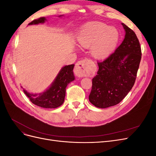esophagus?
<instances>
[{
  "label": "esophagus",
  "mask_w": 156,
  "mask_h": 156,
  "mask_svg": "<svg viewBox=\"0 0 156 156\" xmlns=\"http://www.w3.org/2000/svg\"><path fill=\"white\" fill-rule=\"evenodd\" d=\"M88 59L85 58L83 60L79 61L75 66L74 69V73L78 77H85L87 74V63Z\"/></svg>",
  "instance_id": "esophagus-1"
}]
</instances>
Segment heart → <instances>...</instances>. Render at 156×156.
<instances>
[{"label":"heart","mask_w":156,"mask_h":156,"mask_svg":"<svg viewBox=\"0 0 156 156\" xmlns=\"http://www.w3.org/2000/svg\"><path fill=\"white\" fill-rule=\"evenodd\" d=\"M119 34L106 24L90 22L84 25L77 36L79 44L83 48L91 47V53L96 58H104L116 47Z\"/></svg>","instance_id":"1"}]
</instances>
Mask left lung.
Segmentation results:
<instances>
[{"instance_id": "1", "label": "left lung", "mask_w": 156, "mask_h": 156, "mask_svg": "<svg viewBox=\"0 0 156 156\" xmlns=\"http://www.w3.org/2000/svg\"><path fill=\"white\" fill-rule=\"evenodd\" d=\"M125 38L114 53L98 61L89 101L99 108L119 103L133 87L141 60V48L135 33L124 23Z\"/></svg>"}]
</instances>
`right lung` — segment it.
<instances>
[{
	"instance_id": "obj_1",
	"label": "right lung",
	"mask_w": 156,
	"mask_h": 156,
	"mask_svg": "<svg viewBox=\"0 0 156 156\" xmlns=\"http://www.w3.org/2000/svg\"><path fill=\"white\" fill-rule=\"evenodd\" d=\"M45 17H40L33 20L29 25H36L43 23ZM74 64L66 66L60 71L51 86L43 93L32 94L24 90V93L32 103L43 108H55L58 107L64 103L66 96V88L68 84L75 79L73 69Z\"/></svg>"
}]
</instances>
